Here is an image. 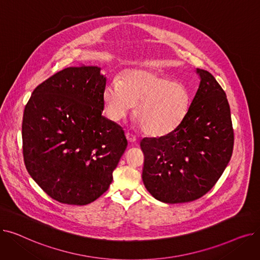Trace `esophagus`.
<instances>
[{"label":"esophagus","mask_w":260,"mask_h":260,"mask_svg":"<svg viewBox=\"0 0 260 260\" xmlns=\"http://www.w3.org/2000/svg\"><path fill=\"white\" fill-rule=\"evenodd\" d=\"M125 136H126V139H127V140H128V142H131V143L136 142V140H137V137H136L135 135H133V134L128 133V132L125 134Z\"/></svg>","instance_id":"34e87169"}]
</instances>
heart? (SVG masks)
<instances>
[{
	"label": "heart",
	"instance_id": "obj_1",
	"mask_svg": "<svg viewBox=\"0 0 260 260\" xmlns=\"http://www.w3.org/2000/svg\"><path fill=\"white\" fill-rule=\"evenodd\" d=\"M102 98L107 116L115 122L126 118L135 105L134 115L142 131L154 137L178 127L190 102L188 90L180 82L142 70L126 71L120 81H109Z\"/></svg>",
	"mask_w": 260,
	"mask_h": 260
}]
</instances>
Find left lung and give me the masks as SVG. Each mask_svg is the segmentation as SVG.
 <instances>
[{
  "label": "left lung",
  "mask_w": 260,
  "mask_h": 260,
  "mask_svg": "<svg viewBox=\"0 0 260 260\" xmlns=\"http://www.w3.org/2000/svg\"><path fill=\"white\" fill-rule=\"evenodd\" d=\"M199 88L181 124L157 139H142V179L146 189L166 203L206 195L232 157L234 131L226 94L214 76L198 70Z\"/></svg>",
  "instance_id": "1"
}]
</instances>
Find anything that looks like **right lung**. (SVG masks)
<instances>
[{"label": "right lung", "mask_w": 260, "mask_h": 260, "mask_svg": "<svg viewBox=\"0 0 260 260\" xmlns=\"http://www.w3.org/2000/svg\"><path fill=\"white\" fill-rule=\"evenodd\" d=\"M105 85L97 66L67 67L39 84L25 106V167L58 202L85 206L98 199L125 152L124 131L102 116Z\"/></svg>", "instance_id": "right-lung-1"}]
</instances>
